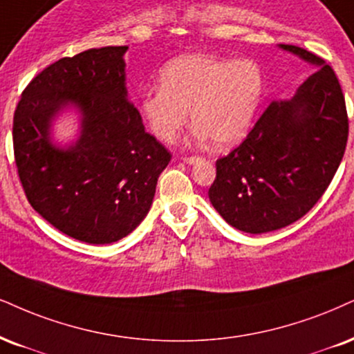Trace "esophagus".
Returning a JSON list of instances; mask_svg holds the SVG:
<instances>
[{
  "instance_id": "obj_1",
  "label": "esophagus",
  "mask_w": 354,
  "mask_h": 354,
  "mask_svg": "<svg viewBox=\"0 0 354 354\" xmlns=\"http://www.w3.org/2000/svg\"><path fill=\"white\" fill-rule=\"evenodd\" d=\"M198 160H200L198 156H187V157H184V162H187V164H195V162H198Z\"/></svg>"
}]
</instances>
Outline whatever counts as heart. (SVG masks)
<instances>
[{
  "label": "heart",
  "mask_w": 354,
  "mask_h": 354,
  "mask_svg": "<svg viewBox=\"0 0 354 354\" xmlns=\"http://www.w3.org/2000/svg\"><path fill=\"white\" fill-rule=\"evenodd\" d=\"M160 85L142 93L141 110L160 141L174 142L192 108L198 139L231 146L248 133L264 93L261 67L250 59L184 55L160 72Z\"/></svg>",
  "instance_id": "1"
}]
</instances>
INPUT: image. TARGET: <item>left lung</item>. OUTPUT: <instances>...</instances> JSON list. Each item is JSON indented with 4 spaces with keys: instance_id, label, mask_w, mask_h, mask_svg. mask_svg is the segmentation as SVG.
<instances>
[{
    "instance_id": "1",
    "label": "left lung",
    "mask_w": 354,
    "mask_h": 354,
    "mask_svg": "<svg viewBox=\"0 0 354 354\" xmlns=\"http://www.w3.org/2000/svg\"><path fill=\"white\" fill-rule=\"evenodd\" d=\"M317 71L289 102L274 100L228 156L208 190L215 210L244 233H268L313 208L337 174L348 141V113L337 73L322 57L282 44Z\"/></svg>"
}]
</instances>
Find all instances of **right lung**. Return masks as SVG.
Segmentation results:
<instances>
[{"instance_id":"right-lung-1","label":"right lung","mask_w":354,"mask_h":354,"mask_svg":"<svg viewBox=\"0 0 354 354\" xmlns=\"http://www.w3.org/2000/svg\"><path fill=\"white\" fill-rule=\"evenodd\" d=\"M126 49H88L50 64L26 86L12 118L17 176L30 207L90 244L115 243L141 223L172 159L126 95ZM67 102L84 115L82 134L75 147L57 150L48 126Z\"/></svg>"}]
</instances>
